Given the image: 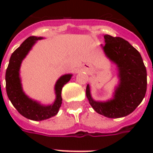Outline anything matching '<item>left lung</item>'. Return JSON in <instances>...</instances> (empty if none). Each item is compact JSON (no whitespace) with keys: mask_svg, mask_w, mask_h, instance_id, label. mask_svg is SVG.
Returning a JSON list of instances; mask_svg holds the SVG:
<instances>
[{"mask_svg":"<svg viewBox=\"0 0 153 153\" xmlns=\"http://www.w3.org/2000/svg\"><path fill=\"white\" fill-rule=\"evenodd\" d=\"M102 46L107 58L115 63L118 70L119 83L111 99L95 101L91 96L90 87L86 96L95 111L108 118H120L129 115L144 98L147 91V70L140 53L128 42L119 37L104 35Z\"/></svg>","mask_w":153,"mask_h":153,"instance_id":"left-lung-1","label":"left lung"}]
</instances>
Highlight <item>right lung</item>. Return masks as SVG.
I'll return each mask as SVG.
<instances>
[{"label": "right lung", "mask_w": 153, "mask_h": 153, "mask_svg": "<svg viewBox=\"0 0 153 153\" xmlns=\"http://www.w3.org/2000/svg\"><path fill=\"white\" fill-rule=\"evenodd\" d=\"M42 38V37L34 36L27 38L20 45V47H19L12 53L5 72V88L10 101L19 114L25 116V118L36 121L49 119L58 113L62 103V88L73 76L71 74H67L59 78L55 84L56 99L51 105H42L40 102L31 99L25 94L23 91L21 79L19 76V70L22 61L28 55L33 45L37 42V41Z\"/></svg>", "instance_id": "add662e5"}]
</instances>
